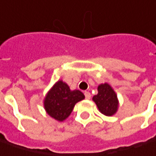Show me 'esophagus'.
I'll return each mask as SVG.
<instances>
[{"label":"esophagus","instance_id":"esophagus-1","mask_svg":"<svg viewBox=\"0 0 156 156\" xmlns=\"http://www.w3.org/2000/svg\"><path fill=\"white\" fill-rule=\"evenodd\" d=\"M85 96H86V99L89 100L91 99V94L89 92H85Z\"/></svg>","mask_w":156,"mask_h":156}]
</instances>
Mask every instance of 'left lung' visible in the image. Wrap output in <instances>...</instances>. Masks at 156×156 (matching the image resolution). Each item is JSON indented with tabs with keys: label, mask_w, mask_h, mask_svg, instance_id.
<instances>
[{
	"label": "left lung",
	"mask_w": 156,
	"mask_h": 156,
	"mask_svg": "<svg viewBox=\"0 0 156 156\" xmlns=\"http://www.w3.org/2000/svg\"><path fill=\"white\" fill-rule=\"evenodd\" d=\"M100 112L107 116H111L117 111L118 99L113 90L108 83L101 84L98 87V94L93 97Z\"/></svg>",
	"instance_id": "obj_1"
}]
</instances>
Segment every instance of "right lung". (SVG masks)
<instances>
[{"label": "right lung", "mask_w": 156, "mask_h": 156, "mask_svg": "<svg viewBox=\"0 0 156 156\" xmlns=\"http://www.w3.org/2000/svg\"><path fill=\"white\" fill-rule=\"evenodd\" d=\"M84 99L85 95L82 92L71 91L66 83L59 80L45 97L44 108L51 117L62 122L70 115L75 104Z\"/></svg>", "instance_id": "obj_1"}]
</instances>
